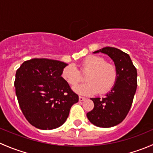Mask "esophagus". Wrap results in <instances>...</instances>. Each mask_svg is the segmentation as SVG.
<instances>
[{
	"label": "esophagus",
	"instance_id": "esophagus-1",
	"mask_svg": "<svg viewBox=\"0 0 153 153\" xmlns=\"http://www.w3.org/2000/svg\"><path fill=\"white\" fill-rule=\"evenodd\" d=\"M86 100V98H84V97H82V96H79V101H85Z\"/></svg>",
	"mask_w": 153,
	"mask_h": 153
}]
</instances>
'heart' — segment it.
<instances>
[{"label":"heart","mask_w":153,"mask_h":153,"mask_svg":"<svg viewBox=\"0 0 153 153\" xmlns=\"http://www.w3.org/2000/svg\"><path fill=\"white\" fill-rule=\"evenodd\" d=\"M81 70L86 75V83L74 87L79 95H92L98 92L100 95L109 92L117 79L116 67L106 63L105 58L97 55H89L83 60ZM61 76L71 86H75L82 80L79 69L74 64L66 66L61 72Z\"/></svg>","instance_id":"heart-1"}]
</instances>
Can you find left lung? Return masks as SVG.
<instances>
[{"label": "left lung", "mask_w": 153, "mask_h": 153, "mask_svg": "<svg viewBox=\"0 0 153 153\" xmlns=\"http://www.w3.org/2000/svg\"><path fill=\"white\" fill-rule=\"evenodd\" d=\"M106 54L115 63L117 79L104 98H92L94 108L86 116L99 127L116 126L124 121L132 106L137 89V70L128 54L115 47H106L94 53Z\"/></svg>", "instance_id": "8db88e82"}]
</instances>
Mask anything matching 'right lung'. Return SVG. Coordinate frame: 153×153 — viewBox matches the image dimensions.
Wrapping results in <instances>:
<instances>
[{
  "instance_id": "obj_1",
  "label": "right lung",
  "mask_w": 153,
  "mask_h": 153,
  "mask_svg": "<svg viewBox=\"0 0 153 153\" xmlns=\"http://www.w3.org/2000/svg\"><path fill=\"white\" fill-rule=\"evenodd\" d=\"M67 64L47 58L26 61L15 74V93L23 114L32 126L53 129L67 119L78 95L61 77Z\"/></svg>"
}]
</instances>
